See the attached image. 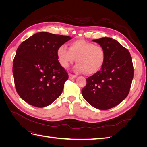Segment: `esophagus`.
Instances as JSON below:
<instances>
[{
	"label": "esophagus",
	"instance_id": "esophagus-1",
	"mask_svg": "<svg viewBox=\"0 0 147 147\" xmlns=\"http://www.w3.org/2000/svg\"><path fill=\"white\" fill-rule=\"evenodd\" d=\"M76 77H77L76 75H73V74H69V79H70V80L74 79V78H75Z\"/></svg>",
	"mask_w": 147,
	"mask_h": 147
}]
</instances>
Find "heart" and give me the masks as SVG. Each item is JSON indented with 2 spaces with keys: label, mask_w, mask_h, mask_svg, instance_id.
<instances>
[{
  "label": "heart",
  "mask_w": 147,
  "mask_h": 147,
  "mask_svg": "<svg viewBox=\"0 0 147 147\" xmlns=\"http://www.w3.org/2000/svg\"><path fill=\"white\" fill-rule=\"evenodd\" d=\"M57 57L64 68L73 63L76 59L74 70L88 75L97 73L104 66L106 54L103 47L84 40H76L69 43V48L63 45L57 49Z\"/></svg>",
  "instance_id": "1"
}]
</instances>
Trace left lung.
<instances>
[{
  "label": "left lung",
  "instance_id": "obj_1",
  "mask_svg": "<svg viewBox=\"0 0 147 147\" xmlns=\"http://www.w3.org/2000/svg\"><path fill=\"white\" fill-rule=\"evenodd\" d=\"M105 51L104 66L86 78L82 96L89 104L99 110H108L126 98L134 76L132 57L127 49L109 37L93 40Z\"/></svg>",
  "mask_w": 147,
  "mask_h": 147
}]
</instances>
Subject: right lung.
<instances>
[{"mask_svg": "<svg viewBox=\"0 0 147 147\" xmlns=\"http://www.w3.org/2000/svg\"><path fill=\"white\" fill-rule=\"evenodd\" d=\"M71 38L42 32L32 35L18 48L13 74L18 94L28 104L44 107L61 96L69 76L56 51Z\"/></svg>", "mask_w": 147, "mask_h": 147, "instance_id": "1", "label": "right lung"}]
</instances>
